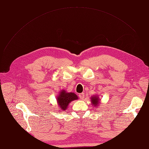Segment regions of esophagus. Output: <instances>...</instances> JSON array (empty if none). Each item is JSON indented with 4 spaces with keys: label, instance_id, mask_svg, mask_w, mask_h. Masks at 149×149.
<instances>
[{
    "label": "esophagus",
    "instance_id": "obj_1",
    "mask_svg": "<svg viewBox=\"0 0 149 149\" xmlns=\"http://www.w3.org/2000/svg\"><path fill=\"white\" fill-rule=\"evenodd\" d=\"M79 98L81 99V100H84V93H81V94H79Z\"/></svg>",
    "mask_w": 149,
    "mask_h": 149
}]
</instances>
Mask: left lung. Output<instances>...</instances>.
I'll return each instance as SVG.
<instances>
[{
    "mask_svg": "<svg viewBox=\"0 0 149 149\" xmlns=\"http://www.w3.org/2000/svg\"><path fill=\"white\" fill-rule=\"evenodd\" d=\"M100 100H101L100 97H99V96L97 94H96V95H93L91 97V104L93 106H94V107H98V106L100 105Z\"/></svg>",
    "mask_w": 149,
    "mask_h": 149,
    "instance_id": "8db88e82",
    "label": "left lung"
}]
</instances>
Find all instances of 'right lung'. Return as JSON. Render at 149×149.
I'll return each instance as SVG.
<instances>
[{
	"instance_id": "obj_1",
	"label": "right lung",
	"mask_w": 149,
	"mask_h": 149,
	"mask_svg": "<svg viewBox=\"0 0 149 149\" xmlns=\"http://www.w3.org/2000/svg\"><path fill=\"white\" fill-rule=\"evenodd\" d=\"M78 100V96L74 93H68L65 89L61 90L59 94L56 96V101L60 111H63L67 109L71 101Z\"/></svg>"
}]
</instances>
